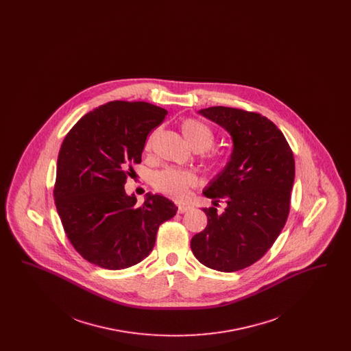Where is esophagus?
I'll return each instance as SVG.
<instances>
[{"instance_id": "esophagus-1", "label": "esophagus", "mask_w": 351, "mask_h": 351, "mask_svg": "<svg viewBox=\"0 0 351 351\" xmlns=\"http://www.w3.org/2000/svg\"><path fill=\"white\" fill-rule=\"evenodd\" d=\"M192 209V204L189 202H182V204H178V212L179 213H185L188 210Z\"/></svg>"}]
</instances>
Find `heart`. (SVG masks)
<instances>
[{
    "mask_svg": "<svg viewBox=\"0 0 351 351\" xmlns=\"http://www.w3.org/2000/svg\"><path fill=\"white\" fill-rule=\"evenodd\" d=\"M158 129L151 132L145 149L151 150L156 136H158ZM182 133L188 143L197 151L208 150L216 139L215 130L204 121L197 118H186L182 122ZM209 162L218 163L221 160V155L217 152H213L208 156ZM197 175L188 169H180V168L166 167L154 173L152 176V184L156 191L175 197V199H183L188 195V191L197 185Z\"/></svg>",
    "mask_w": 351,
    "mask_h": 351,
    "instance_id": "obj_1",
    "label": "heart"
}]
</instances>
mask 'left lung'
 Returning <instances> with one entry per match:
<instances>
[{
	"instance_id": "1",
	"label": "left lung",
	"mask_w": 351,
	"mask_h": 351,
	"mask_svg": "<svg viewBox=\"0 0 351 351\" xmlns=\"http://www.w3.org/2000/svg\"><path fill=\"white\" fill-rule=\"evenodd\" d=\"M200 114L233 138L230 162L202 192L213 200L204 208L206 228L191 241L199 262L222 272L249 267L267 252L289 215L295 159L283 133L259 113L226 106ZM227 204L219 215L215 206Z\"/></svg>"
}]
</instances>
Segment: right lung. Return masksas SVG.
Instances as JSON below:
<instances>
[{"instance_id":"obj_1","label":"right lung","mask_w":351,"mask_h":351,"mask_svg":"<svg viewBox=\"0 0 351 351\" xmlns=\"http://www.w3.org/2000/svg\"><path fill=\"white\" fill-rule=\"evenodd\" d=\"M167 110L145 101H110L80 118L58 156L55 205L69 242L85 261L122 269L149 256L159 226L176 205L147 193L142 205L125 192L142 162L147 135Z\"/></svg>"}]
</instances>
